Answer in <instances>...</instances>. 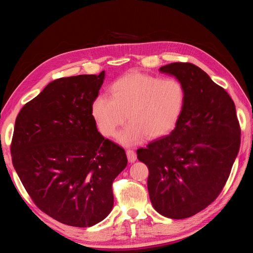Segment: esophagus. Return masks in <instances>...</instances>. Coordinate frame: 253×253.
I'll return each instance as SVG.
<instances>
[{"instance_id": "1", "label": "esophagus", "mask_w": 253, "mask_h": 253, "mask_svg": "<svg viewBox=\"0 0 253 253\" xmlns=\"http://www.w3.org/2000/svg\"><path fill=\"white\" fill-rule=\"evenodd\" d=\"M126 156H127V159H128V163L132 164V163L136 162L137 155H136V153L133 150H127L126 151Z\"/></svg>"}]
</instances>
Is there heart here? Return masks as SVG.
Masks as SVG:
<instances>
[{
    "instance_id": "heart-1",
    "label": "heart",
    "mask_w": 253,
    "mask_h": 253,
    "mask_svg": "<svg viewBox=\"0 0 253 253\" xmlns=\"http://www.w3.org/2000/svg\"><path fill=\"white\" fill-rule=\"evenodd\" d=\"M111 97L100 95L91 103V115L100 133L109 138L118 135L120 143L136 145L145 137L159 138L177 125L186 101L185 87L173 77L158 78L139 72L115 81Z\"/></svg>"
}]
</instances>
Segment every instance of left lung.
<instances>
[{
	"instance_id": "8db88e82",
	"label": "left lung",
	"mask_w": 253,
	"mask_h": 253,
	"mask_svg": "<svg viewBox=\"0 0 253 253\" xmlns=\"http://www.w3.org/2000/svg\"><path fill=\"white\" fill-rule=\"evenodd\" d=\"M185 87L186 101L173 131L137 150L149 168L154 209L181 219L204 210L223 190L240 150L241 128L227 91L202 68L175 62L162 66Z\"/></svg>"
}]
</instances>
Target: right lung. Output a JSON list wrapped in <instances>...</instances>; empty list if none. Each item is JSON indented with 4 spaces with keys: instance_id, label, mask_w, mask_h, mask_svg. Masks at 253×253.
Listing matches in <instances>:
<instances>
[{
    "instance_id": "right-lung-1",
    "label": "right lung",
    "mask_w": 253,
    "mask_h": 253,
    "mask_svg": "<svg viewBox=\"0 0 253 253\" xmlns=\"http://www.w3.org/2000/svg\"><path fill=\"white\" fill-rule=\"evenodd\" d=\"M105 73L51 81L20 111L14 170L38 208L60 223L90 227L113 209L112 185L125 170V150L98 132L91 103Z\"/></svg>"
}]
</instances>
